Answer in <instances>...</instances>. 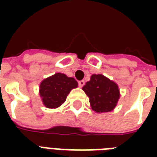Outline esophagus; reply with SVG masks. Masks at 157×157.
<instances>
[{
    "label": "esophagus",
    "mask_w": 157,
    "mask_h": 157,
    "mask_svg": "<svg viewBox=\"0 0 157 157\" xmlns=\"http://www.w3.org/2000/svg\"><path fill=\"white\" fill-rule=\"evenodd\" d=\"M78 84H79V86H80V87H82V86H84V84H85V82H84L83 80H82V81H79Z\"/></svg>",
    "instance_id": "1"
}]
</instances>
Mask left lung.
I'll use <instances>...</instances> for the list:
<instances>
[{"mask_svg": "<svg viewBox=\"0 0 157 157\" xmlns=\"http://www.w3.org/2000/svg\"><path fill=\"white\" fill-rule=\"evenodd\" d=\"M82 90L89 98L92 109L97 113L111 112L120 97L118 85L101 74L92 75Z\"/></svg>", "mask_w": 157, "mask_h": 157, "instance_id": "1", "label": "left lung"}]
</instances>
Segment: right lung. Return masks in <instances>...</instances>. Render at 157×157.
Wrapping results in <instances>:
<instances>
[{
    "mask_svg": "<svg viewBox=\"0 0 157 157\" xmlns=\"http://www.w3.org/2000/svg\"><path fill=\"white\" fill-rule=\"evenodd\" d=\"M78 83L75 79L62 73H56L42 81L39 86V95L43 103L48 109H56L63 104L67 96Z\"/></svg>",
    "mask_w": 157,
    "mask_h": 157,
    "instance_id": "add662e5",
    "label": "right lung"
}]
</instances>
